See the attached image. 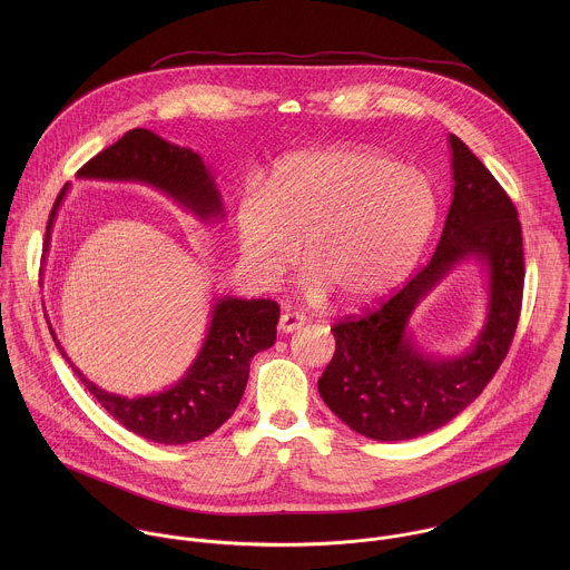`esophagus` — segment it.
<instances>
[{
	"mask_svg": "<svg viewBox=\"0 0 570 570\" xmlns=\"http://www.w3.org/2000/svg\"><path fill=\"white\" fill-rule=\"evenodd\" d=\"M305 323H307V318H305L303 314H298V312H285V314L281 316V321H278V331L292 333V331L301 328Z\"/></svg>",
	"mask_w": 570,
	"mask_h": 570,
	"instance_id": "1",
	"label": "esophagus"
}]
</instances>
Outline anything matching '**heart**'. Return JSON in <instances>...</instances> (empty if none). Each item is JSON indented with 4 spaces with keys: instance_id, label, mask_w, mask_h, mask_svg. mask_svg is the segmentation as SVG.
<instances>
[{
    "instance_id": "heart-1",
    "label": "heart",
    "mask_w": 570,
    "mask_h": 570,
    "mask_svg": "<svg viewBox=\"0 0 570 570\" xmlns=\"http://www.w3.org/2000/svg\"><path fill=\"white\" fill-rule=\"evenodd\" d=\"M436 215L425 173L380 151L326 147L283 158L265 193L245 190L237 239L263 283H276L303 245L309 298L335 292L346 305H364L406 278Z\"/></svg>"
}]
</instances>
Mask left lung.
Returning a JSON list of instances; mask_svg holds the SVG:
<instances>
[{
	"label": "left lung",
	"instance_id": "1",
	"mask_svg": "<svg viewBox=\"0 0 570 570\" xmlns=\"http://www.w3.org/2000/svg\"><path fill=\"white\" fill-rule=\"evenodd\" d=\"M454 193L428 265L364 316L331 326L335 353L318 380L321 397L351 430L375 441H406L452 421L502 364L522 307L524 256L518 210L468 145L450 134ZM489 272V318L470 352L425 356L406 323L413 307L463 259Z\"/></svg>",
	"mask_w": 570,
	"mask_h": 570
}]
</instances>
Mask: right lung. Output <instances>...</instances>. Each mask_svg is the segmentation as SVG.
Wrapping results in <instances>:
<instances>
[{
	"mask_svg": "<svg viewBox=\"0 0 570 570\" xmlns=\"http://www.w3.org/2000/svg\"><path fill=\"white\" fill-rule=\"evenodd\" d=\"M77 177L140 181L163 190L202 222H217L224 217L215 177L202 163L199 154L170 145L149 129L127 131L118 142L85 164ZM66 193L68 184L52 206L43 252H48L55 217ZM278 316V305L267 298H217L204 344L184 377L158 395L134 400L107 393L91 384L70 362L52 326L50 333L85 389L118 423L154 443L181 445L213 434L230 419L244 397L252 357L258 351L269 348L276 340Z\"/></svg>",
	"mask_w": 570,
	"mask_h": 570,
	"instance_id": "add662e5",
	"label": "right lung"
}]
</instances>
